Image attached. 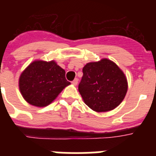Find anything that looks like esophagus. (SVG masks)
Here are the masks:
<instances>
[{
  "mask_svg": "<svg viewBox=\"0 0 156 156\" xmlns=\"http://www.w3.org/2000/svg\"><path fill=\"white\" fill-rule=\"evenodd\" d=\"M72 83H73V85H77V83H78V79H77V78H76L75 80H74L73 81V82H72Z\"/></svg>",
  "mask_w": 156,
  "mask_h": 156,
  "instance_id": "34e87169",
  "label": "esophagus"
}]
</instances>
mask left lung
Returning a JSON list of instances; mask_svg holds the SVG:
<instances>
[{
  "label": "left lung",
  "mask_w": 156,
  "mask_h": 156,
  "mask_svg": "<svg viewBox=\"0 0 156 156\" xmlns=\"http://www.w3.org/2000/svg\"><path fill=\"white\" fill-rule=\"evenodd\" d=\"M78 89L85 104L98 112L114 109L124 99L127 80L123 72L107 58L89 62L83 68Z\"/></svg>",
  "instance_id": "8db88e82"
}]
</instances>
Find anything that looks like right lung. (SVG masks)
I'll list each match as a JSON object with an SVG mask.
<instances>
[{
	"mask_svg": "<svg viewBox=\"0 0 156 156\" xmlns=\"http://www.w3.org/2000/svg\"><path fill=\"white\" fill-rule=\"evenodd\" d=\"M65 76L66 71L55 61L37 60L30 63L20 75L19 90L29 104L45 107L70 84Z\"/></svg>",
	"mask_w": 156,
	"mask_h": 156,
	"instance_id": "add662e5",
	"label": "right lung"
}]
</instances>
